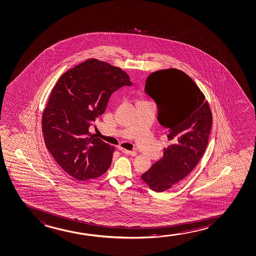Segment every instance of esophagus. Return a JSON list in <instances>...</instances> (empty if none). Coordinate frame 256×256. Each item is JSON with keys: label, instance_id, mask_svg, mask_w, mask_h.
Instances as JSON below:
<instances>
[{"label": "esophagus", "instance_id": "1", "mask_svg": "<svg viewBox=\"0 0 256 256\" xmlns=\"http://www.w3.org/2000/svg\"><path fill=\"white\" fill-rule=\"evenodd\" d=\"M119 150L122 152V153L126 154H130V156H137V152H135V151H130V150H127V149L122 148H120Z\"/></svg>", "mask_w": 256, "mask_h": 256}]
</instances>
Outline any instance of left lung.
<instances>
[{
    "mask_svg": "<svg viewBox=\"0 0 256 256\" xmlns=\"http://www.w3.org/2000/svg\"><path fill=\"white\" fill-rule=\"evenodd\" d=\"M145 92L156 102L158 121L168 128L170 145L164 156L142 176L153 191L164 192L180 183L205 153L212 127V113L198 86L176 69L151 73Z\"/></svg>",
    "mask_w": 256,
    "mask_h": 256,
    "instance_id": "obj_1",
    "label": "left lung"
}]
</instances>
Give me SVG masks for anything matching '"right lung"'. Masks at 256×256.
<instances>
[{"label": "right lung", "mask_w": 256, "mask_h": 256, "mask_svg": "<svg viewBox=\"0 0 256 256\" xmlns=\"http://www.w3.org/2000/svg\"><path fill=\"white\" fill-rule=\"evenodd\" d=\"M132 84L122 69L94 58L60 76L42 114V132L46 148L70 176L84 181L108 170L114 148L89 127L105 112L111 94Z\"/></svg>", "instance_id": "1"}]
</instances>
